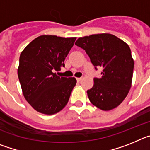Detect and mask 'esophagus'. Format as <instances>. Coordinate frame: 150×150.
Instances as JSON below:
<instances>
[{"instance_id": "1", "label": "esophagus", "mask_w": 150, "mask_h": 150, "mask_svg": "<svg viewBox=\"0 0 150 150\" xmlns=\"http://www.w3.org/2000/svg\"><path fill=\"white\" fill-rule=\"evenodd\" d=\"M76 80H77V82H81L82 80H83V78H82V77L76 78Z\"/></svg>"}]
</instances>
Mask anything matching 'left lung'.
I'll list each match as a JSON object with an SVG mask.
<instances>
[{
    "label": "left lung",
    "instance_id": "left-lung-1",
    "mask_svg": "<svg viewBox=\"0 0 150 150\" xmlns=\"http://www.w3.org/2000/svg\"><path fill=\"white\" fill-rule=\"evenodd\" d=\"M75 44L86 51L95 69L103 68L101 77L94 78L87 91L90 102L104 111L117 107L132 87L134 59L128 45L107 33L79 38Z\"/></svg>",
    "mask_w": 150,
    "mask_h": 150
}]
</instances>
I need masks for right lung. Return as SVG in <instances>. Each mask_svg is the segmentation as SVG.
Returning a JSON list of instances; mask_svg holds the SVG:
<instances>
[{"mask_svg": "<svg viewBox=\"0 0 150 150\" xmlns=\"http://www.w3.org/2000/svg\"><path fill=\"white\" fill-rule=\"evenodd\" d=\"M76 39L41 35L21 52L18 79L25 98L36 111L53 115L67 104L76 78L59 76L54 71L64 67V59Z\"/></svg>", "mask_w": 150, "mask_h": 150, "instance_id": "1", "label": "right lung"}]
</instances>
